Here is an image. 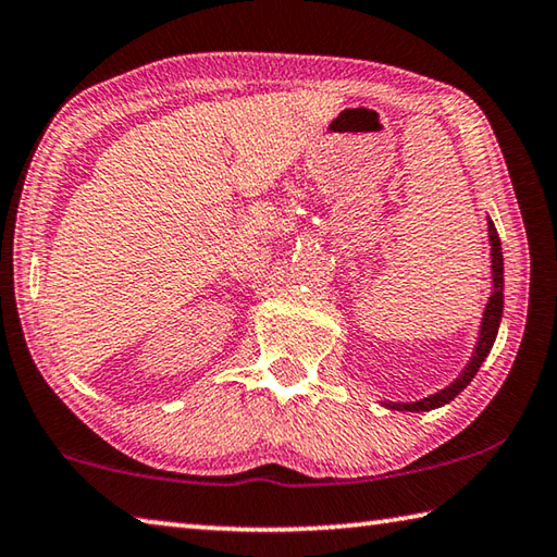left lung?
I'll list each match as a JSON object with an SVG mask.
<instances>
[{"instance_id":"obj_1","label":"left lung","mask_w":557,"mask_h":557,"mask_svg":"<svg viewBox=\"0 0 557 557\" xmlns=\"http://www.w3.org/2000/svg\"><path fill=\"white\" fill-rule=\"evenodd\" d=\"M488 240H492L494 292H492V297H488V305H486V312H484V322H482V334H479L476 351H474V356H471V363L467 366V371L461 373L459 379L449 385V388L440 391L435 395H430V398H425V400L405 403V405H391V408H398V410H432V408H440V405L449 403L451 398H457V395L467 388L469 381L476 375L479 366H482L486 354L492 351L494 338H496V332H498V322H502V312H504V256H502V243H498V233H496L492 221H488Z\"/></svg>"}]
</instances>
